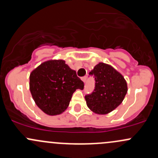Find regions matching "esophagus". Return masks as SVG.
<instances>
[{
  "mask_svg": "<svg viewBox=\"0 0 158 158\" xmlns=\"http://www.w3.org/2000/svg\"><path fill=\"white\" fill-rule=\"evenodd\" d=\"M81 79H82V82H85V80H86V76H83V77L81 78Z\"/></svg>",
  "mask_w": 158,
  "mask_h": 158,
  "instance_id": "1",
  "label": "esophagus"
}]
</instances>
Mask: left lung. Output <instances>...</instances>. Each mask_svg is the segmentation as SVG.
Here are the masks:
<instances>
[{
  "mask_svg": "<svg viewBox=\"0 0 158 158\" xmlns=\"http://www.w3.org/2000/svg\"><path fill=\"white\" fill-rule=\"evenodd\" d=\"M95 79L92 94L85 95L88 107L97 114H107L123 102L128 89L123 75L112 66L99 63L90 72Z\"/></svg>",
  "mask_w": 158,
  "mask_h": 158,
  "instance_id": "obj_1",
  "label": "left lung"
}]
</instances>
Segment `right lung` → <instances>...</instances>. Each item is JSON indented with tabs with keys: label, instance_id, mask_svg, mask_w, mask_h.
Listing matches in <instances>:
<instances>
[{
	"label": "right lung",
	"instance_id": "add662e5",
	"mask_svg": "<svg viewBox=\"0 0 158 158\" xmlns=\"http://www.w3.org/2000/svg\"><path fill=\"white\" fill-rule=\"evenodd\" d=\"M84 83L64 60L45 61L31 71L29 89L36 105L46 114L59 115L66 110L76 89Z\"/></svg>",
	"mask_w": 158,
	"mask_h": 158
}]
</instances>
